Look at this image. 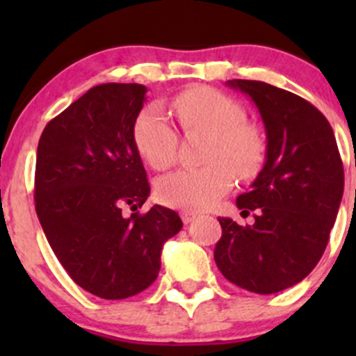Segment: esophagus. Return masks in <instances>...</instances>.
<instances>
[{"label": "esophagus", "mask_w": 356, "mask_h": 356, "mask_svg": "<svg viewBox=\"0 0 356 356\" xmlns=\"http://www.w3.org/2000/svg\"><path fill=\"white\" fill-rule=\"evenodd\" d=\"M181 218L184 224H191V222L196 218V213H193V211H182Z\"/></svg>", "instance_id": "esophagus-1"}]
</instances>
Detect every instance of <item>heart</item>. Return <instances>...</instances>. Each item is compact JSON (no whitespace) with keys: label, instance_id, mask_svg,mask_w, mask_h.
<instances>
[{"label":"heart","instance_id":"heart-1","mask_svg":"<svg viewBox=\"0 0 356 356\" xmlns=\"http://www.w3.org/2000/svg\"><path fill=\"white\" fill-rule=\"evenodd\" d=\"M172 110L184 132H207L201 168H186L156 181V196L163 204L184 210L211 207L239 179L254 177L264 163L265 143L257 127L246 122L239 102L213 88H191L172 102ZM134 143L143 160L155 170H165L177 155V131L163 111L152 105L139 113Z\"/></svg>","mask_w":356,"mask_h":356}]
</instances>
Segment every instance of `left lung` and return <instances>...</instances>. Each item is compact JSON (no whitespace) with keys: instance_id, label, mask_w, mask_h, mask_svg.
Returning <instances> with one entry per match:
<instances>
[{"instance_id":"left-lung-1","label":"left lung","mask_w":356,"mask_h":356,"mask_svg":"<svg viewBox=\"0 0 356 356\" xmlns=\"http://www.w3.org/2000/svg\"><path fill=\"white\" fill-rule=\"evenodd\" d=\"M253 99L267 132L265 165L238 196L253 225L218 218L213 258L227 281L258 294L303 281L329 243L344 189V170L327 118L307 99L260 81L227 82Z\"/></svg>"}]
</instances>
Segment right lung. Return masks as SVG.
<instances>
[{
	"instance_id": "obj_1",
	"label": "right lung",
	"mask_w": 356,
	"mask_h": 356,
	"mask_svg": "<svg viewBox=\"0 0 356 356\" xmlns=\"http://www.w3.org/2000/svg\"><path fill=\"white\" fill-rule=\"evenodd\" d=\"M141 84L89 89L42 131L34 200L49 246L72 281L103 300H124L155 282L163 243L182 220L170 208L138 210L149 184L134 143Z\"/></svg>"
}]
</instances>
